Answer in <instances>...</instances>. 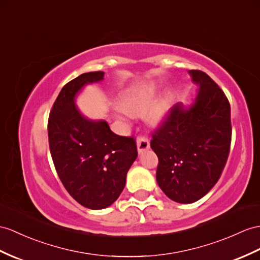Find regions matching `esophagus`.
<instances>
[{
	"mask_svg": "<svg viewBox=\"0 0 260 260\" xmlns=\"http://www.w3.org/2000/svg\"><path fill=\"white\" fill-rule=\"evenodd\" d=\"M137 148L139 153H142L145 150H148L150 148V141L148 138L145 137H139L137 139Z\"/></svg>",
	"mask_w": 260,
	"mask_h": 260,
	"instance_id": "esophagus-1",
	"label": "esophagus"
}]
</instances>
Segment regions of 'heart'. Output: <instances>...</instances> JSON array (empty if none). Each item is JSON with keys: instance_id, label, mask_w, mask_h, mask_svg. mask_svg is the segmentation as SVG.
Listing matches in <instances>:
<instances>
[{"instance_id": "1", "label": "heart", "mask_w": 260, "mask_h": 260, "mask_svg": "<svg viewBox=\"0 0 260 260\" xmlns=\"http://www.w3.org/2000/svg\"><path fill=\"white\" fill-rule=\"evenodd\" d=\"M156 89L154 85H139L125 89L119 99V109L129 116H138L144 112V118L150 123H159L166 118L170 110L171 92L160 100H154Z\"/></svg>"}]
</instances>
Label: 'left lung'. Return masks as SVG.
I'll return each mask as SVG.
<instances>
[{
    "label": "left lung",
    "mask_w": 260,
    "mask_h": 260,
    "mask_svg": "<svg viewBox=\"0 0 260 260\" xmlns=\"http://www.w3.org/2000/svg\"><path fill=\"white\" fill-rule=\"evenodd\" d=\"M198 94L188 106L175 104L152 134L159 157L156 182L169 199L199 201L216 184L229 157L232 125L229 99L210 76L188 71Z\"/></svg>",
    "instance_id": "obj_1"
}]
</instances>
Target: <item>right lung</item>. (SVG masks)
<instances>
[{
    "instance_id": "1",
    "label": "right lung",
    "mask_w": 260,
    "mask_h": 260,
    "mask_svg": "<svg viewBox=\"0 0 260 260\" xmlns=\"http://www.w3.org/2000/svg\"><path fill=\"white\" fill-rule=\"evenodd\" d=\"M104 72L85 73L66 84L48 119V141L55 169L67 192L82 206H110L125 185L138 156L134 137H121L105 120L84 116L76 98L87 85L104 79Z\"/></svg>"
}]
</instances>
